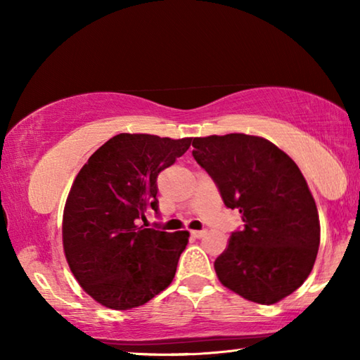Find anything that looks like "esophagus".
<instances>
[{"instance_id": "esophagus-1", "label": "esophagus", "mask_w": 360, "mask_h": 360, "mask_svg": "<svg viewBox=\"0 0 360 360\" xmlns=\"http://www.w3.org/2000/svg\"><path fill=\"white\" fill-rule=\"evenodd\" d=\"M206 233H208V231H206V230H192L191 231V235L193 236V238H203Z\"/></svg>"}]
</instances>
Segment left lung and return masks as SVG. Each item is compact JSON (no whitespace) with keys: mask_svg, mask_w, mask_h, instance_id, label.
Here are the masks:
<instances>
[{"mask_svg":"<svg viewBox=\"0 0 360 360\" xmlns=\"http://www.w3.org/2000/svg\"><path fill=\"white\" fill-rule=\"evenodd\" d=\"M192 154L219 187L245 229L231 233L214 270L246 300L273 304L304 283L321 241L319 214L300 168L262 136L193 138Z\"/></svg>","mask_w":360,"mask_h":360,"instance_id":"left-lung-1","label":"left lung"}]
</instances>
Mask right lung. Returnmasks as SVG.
Segmentation results:
<instances>
[{"label":"right lung","instance_id":"right-lung-1","mask_svg":"<svg viewBox=\"0 0 360 360\" xmlns=\"http://www.w3.org/2000/svg\"><path fill=\"white\" fill-rule=\"evenodd\" d=\"M191 143L120 133L90 155L72 182L63 210L65 257L79 285L103 307H141L172 284L188 231L138 222L158 211L157 176Z\"/></svg>","mask_w":360,"mask_h":360}]
</instances>
